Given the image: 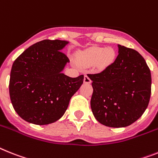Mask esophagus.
Masks as SVG:
<instances>
[{
  "mask_svg": "<svg viewBox=\"0 0 158 158\" xmlns=\"http://www.w3.org/2000/svg\"><path fill=\"white\" fill-rule=\"evenodd\" d=\"M83 81L85 83H91V80L90 79V78L87 75H85L84 76V79H83Z\"/></svg>",
  "mask_w": 158,
  "mask_h": 158,
  "instance_id": "34e87169",
  "label": "esophagus"
}]
</instances>
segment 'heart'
Masks as SVG:
<instances>
[{
  "instance_id": "obj_1",
  "label": "heart",
  "mask_w": 158,
  "mask_h": 158,
  "mask_svg": "<svg viewBox=\"0 0 158 158\" xmlns=\"http://www.w3.org/2000/svg\"><path fill=\"white\" fill-rule=\"evenodd\" d=\"M116 53L111 47H92L85 50L79 56V62L86 67L95 66L99 71H103L112 64Z\"/></svg>"
}]
</instances>
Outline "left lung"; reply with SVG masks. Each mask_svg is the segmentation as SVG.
I'll use <instances>...</instances> for the list:
<instances>
[{
	"label": "left lung",
	"instance_id": "1",
	"mask_svg": "<svg viewBox=\"0 0 158 158\" xmlns=\"http://www.w3.org/2000/svg\"><path fill=\"white\" fill-rule=\"evenodd\" d=\"M118 56L99 74L87 75L92 81L91 108L100 124L124 128L142 116L151 95V73L137 51L117 45Z\"/></svg>",
	"mask_w": 158,
	"mask_h": 158
}]
</instances>
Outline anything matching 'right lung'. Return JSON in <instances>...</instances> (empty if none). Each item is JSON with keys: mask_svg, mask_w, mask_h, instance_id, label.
<instances>
[{"mask_svg": "<svg viewBox=\"0 0 158 158\" xmlns=\"http://www.w3.org/2000/svg\"><path fill=\"white\" fill-rule=\"evenodd\" d=\"M68 41L43 40L26 49L12 66L9 95L18 116L31 124H52L64 115L83 83L63 71L70 60L61 51Z\"/></svg>", "mask_w": 158, "mask_h": 158, "instance_id": "obj_1", "label": "right lung"}]
</instances>
